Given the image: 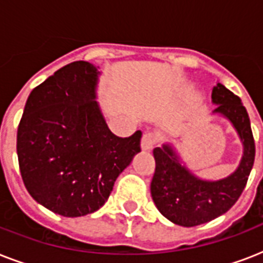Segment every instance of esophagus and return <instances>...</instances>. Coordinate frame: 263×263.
<instances>
[{
    "label": "esophagus",
    "mask_w": 263,
    "mask_h": 263,
    "mask_svg": "<svg viewBox=\"0 0 263 263\" xmlns=\"http://www.w3.org/2000/svg\"><path fill=\"white\" fill-rule=\"evenodd\" d=\"M158 142V138H157L156 134L153 132H146L143 136H142V142H140V147L143 152H148L154 147V144Z\"/></svg>",
    "instance_id": "obj_1"
}]
</instances>
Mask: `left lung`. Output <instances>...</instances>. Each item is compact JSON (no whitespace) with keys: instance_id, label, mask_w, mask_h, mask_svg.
<instances>
[{"instance_id":"left-lung-1","label":"left lung","mask_w":263,"mask_h":263,"mask_svg":"<svg viewBox=\"0 0 263 263\" xmlns=\"http://www.w3.org/2000/svg\"><path fill=\"white\" fill-rule=\"evenodd\" d=\"M212 101L218 105L213 113L227 117L243 143L240 165L232 175L216 181L202 180L180 162L171 144L153 152L156 160L150 185L153 200L162 216L181 227L204 224L228 212L241 195L254 165L255 143L249 113L241 99L217 83L213 87Z\"/></svg>"}]
</instances>
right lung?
<instances>
[{
    "instance_id": "obj_1",
    "label": "right lung",
    "mask_w": 263,
    "mask_h": 263,
    "mask_svg": "<svg viewBox=\"0 0 263 263\" xmlns=\"http://www.w3.org/2000/svg\"><path fill=\"white\" fill-rule=\"evenodd\" d=\"M99 72L75 61L31 91L17 128L18 168L38 203L64 217L97 212L140 152L142 132L109 129L95 88Z\"/></svg>"
}]
</instances>
